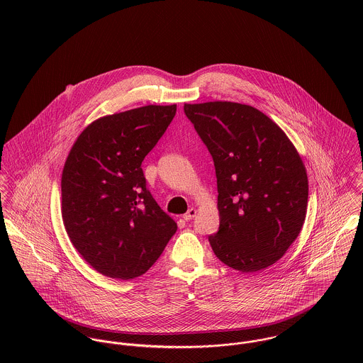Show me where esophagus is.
<instances>
[{
    "instance_id": "obj_1",
    "label": "esophagus",
    "mask_w": 363,
    "mask_h": 363,
    "mask_svg": "<svg viewBox=\"0 0 363 363\" xmlns=\"http://www.w3.org/2000/svg\"><path fill=\"white\" fill-rule=\"evenodd\" d=\"M196 215H197V209H196V208H190V209L183 215V219H184V220H191Z\"/></svg>"
}]
</instances>
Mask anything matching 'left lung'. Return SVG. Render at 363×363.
Wrapping results in <instances>:
<instances>
[{"label":"left lung","instance_id":"1","mask_svg":"<svg viewBox=\"0 0 363 363\" xmlns=\"http://www.w3.org/2000/svg\"><path fill=\"white\" fill-rule=\"evenodd\" d=\"M213 159L219 230L208 236L215 256L242 272L281 259L299 236L308 209L303 160L286 134L249 104H184Z\"/></svg>","mask_w":363,"mask_h":363}]
</instances>
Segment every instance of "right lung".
Listing matches in <instances>:
<instances>
[{
  "mask_svg": "<svg viewBox=\"0 0 363 363\" xmlns=\"http://www.w3.org/2000/svg\"><path fill=\"white\" fill-rule=\"evenodd\" d=\"M176 114V104L143 106L91 123L61 176V213L71 243L104 277L145 274L176 233L147 189L141 163Z\"/></svg>",
  "mask_w": 363,
  "mask_h": 363,
  "instance_id": "1",
  "label": "right lung"
}]
</instances>
